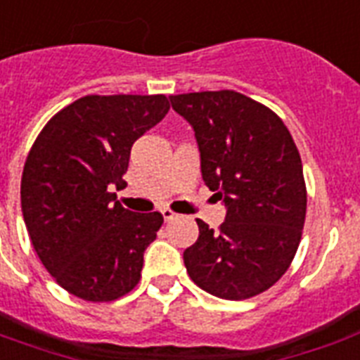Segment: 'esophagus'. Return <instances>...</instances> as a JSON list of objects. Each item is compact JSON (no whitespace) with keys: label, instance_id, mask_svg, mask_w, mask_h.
<instances>
[{"label":"esophagus","instance_id":"obj_1","mask_svg":"<svg viewBox=\"0 0 360 360\" xmlns=\"http://www.w3.org/2000/svg\"><path fill=\"white\" fill-rule=\"evenodd\" d=\"M160 213H162V217H164V220H166V222L177 219V213H174V211H172V209H168V207L160 209Z\"/></svg>","mask_w":360,"mask_h":360}]
</instances>
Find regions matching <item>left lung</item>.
Returning a JSON list of instances; mask_svg holds the SVG:
<instances>
[{
  "label": "left lung",
  "mask_w": 360,
  "mask_h": 360,
  "mask_svg": "<svg viewBox=\"0 0 360 360\" xmlns=\"http://www.w3.org/2000/svg\"><path fill=\"white\" fill-rule=\"evenodd\" d=\"M194 129L202 177L226 205L219 231L196 219L200 236L183 252L188 276L220 299L259 295L295 257L307 217L301 155L267 106L231 89L172 95Z\"/></svg>",
  "instance_id": "left-lung-1"
}]
</instances>
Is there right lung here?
<instances>
[{
    "label": "right lung",
    "instance_id": "obj_1",
    "mask_svg": "<svg viewBox=\"0 0 360 360\" xmlns=\"http://www.w3.org/2000/svg\"><path fill=\"white\" fill-rule=\"evenodd\" d=\"M168 110L164 95H87L53 115L27 155L20 200L30 239L56 282L84 301H115L140 282L164 219L132 213L110 191L127 185L132 143Z\"/></svg>",
    "mask_w": 360,
    "mask_h": 360
}]
</instances>
